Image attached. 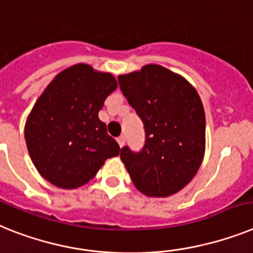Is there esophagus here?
<instances>
[{
	"label": "esophagus",
	"mask_w": 253,
	"mask_h": 253,
	"mask_svg": "<svg viewBox=\"0 0 253 253\" xmlns=\"http://www.w3.org/2000/svg\"><path fill=\"white\" fill-rule=\"evenodd\" d=\"M117 141H118L120 146L125 145V143H126V135H121V136L117 139Z\"/></svg>",
	"instance_id": "esophagus-1"
}]
</instances>
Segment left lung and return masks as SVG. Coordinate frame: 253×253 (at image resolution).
<instances>
[{
	"label": "left lung",
	"instance_id": "8db88e82",
	"mask_svg": "<svg viewBox=\"0 0 253 253\" xmlns=\"http://www.w3.org/2000/svg\"><path fill=\"white\" fill-rule=\"evenodd\" d=\"M145 130L140 152L121 149L133 185L148 197L180 192L198 171L206 148V117L198 92L167 68L148 64L118 77Z\"/></svg>",
	"mask_w": 253,
	"mask_h": 253
}]
</instances>
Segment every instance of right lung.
Returning <instances> with one entry per match:
<instances>
[{
    "label": "right lung",
    "instance_id": "add662e5",
    "mask_svg": "<svg viewBox=\"0 0 253 253\" xmlns=\"http://www.w3.org/2000/svg\"><path fill=\"white\" fill-rule=\"evenodd\" d=\"M116 88L113 74L87 64L67 68L44 88L24 130L32 162L43 179L61 189L80 188L120 154L97 117Z\"/></svg>",
    "mask_w": 253,
    "mask_h": 253
}]
</instances>
